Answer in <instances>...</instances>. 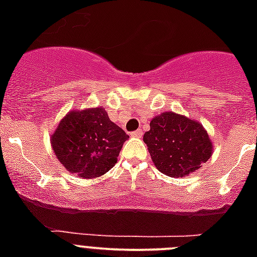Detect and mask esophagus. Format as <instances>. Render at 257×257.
<instances>
[{
	"mask_svg": "<svg viewBox=\"0 0 257 257\" xmlns=\"http://www.w3.org/2000/svg\"><path fill=\"white\" fill-rule=\"evenodd\" d=\"M131 136H134V138H142V136H143V131L142 130L134 131V133H131Z\"/></svg>",
	"mask_w": 257,
	"mask_h": 257,
	"instance_id": "34e87169",
	"label": "esophagus"
}]
</instances>
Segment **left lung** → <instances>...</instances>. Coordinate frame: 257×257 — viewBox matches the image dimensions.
<instances>
[{
	"label": "left lung",
	"mask_w": 257,
	"mask_h": 257,
	"mask_svg": "<svg viewBox=\"0 0 257 257\" xmlns=\"http://www.w3.org/2000/svg\"><path fill=\"white\" fill-rule=\"evenodd\" d=\"M158 171L183 178L198 170L212 156L213 145L198 121L175 112H163L151 121L143 138Z\"/></svg>",
	"instance_id": "obj_1"
}]
</instances>
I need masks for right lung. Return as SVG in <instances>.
<instances>
[{
    "instance_id": "1",
    "label": "right lung",
    "mask_w": 257,
    "mask_h": 257,
    "mask_svg": "<svg viewBox=\"0 0 257 257\" xmlns=\"http://www.w3.org/2000/svg\"><path fill=\"white\" fill-rule=\"evenodd\" d=\"M127 139L128 135L109 119L104 106L70 110L50 136L59 162L83 179L99 178L112 169Z\"/></svg>"
}]
</instances>
